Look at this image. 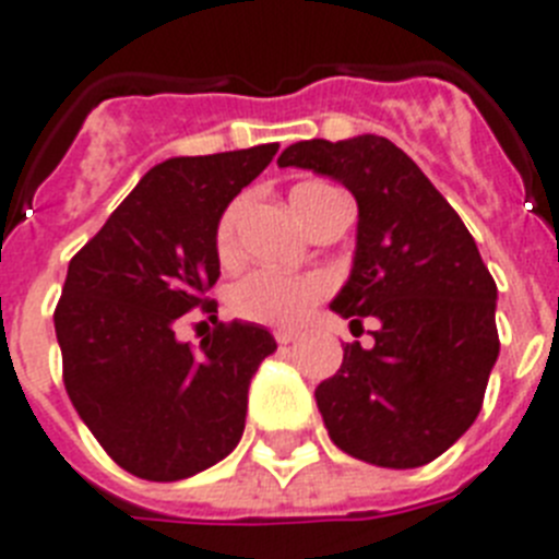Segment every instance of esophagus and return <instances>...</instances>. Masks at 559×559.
<instances>
[{
    "label": "esophagus",
    "mask_w": 559,
    "mask_h": 559,
    "mask_svg": "<svg viewBox=\"0 0 559 559\" xmlns=\"http://www.w3.org/2000/svg\"><path fill=\"white\" fill-rule=\"evenodd\" d=\"M295 337H298V332H293V330H278V332H275V341H278L281 346L293 344Z\"/></svg>",
    "instance_id": "1"
}]
</instances>
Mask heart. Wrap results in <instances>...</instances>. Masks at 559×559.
<instances>
[{"instance_id":"b5f03b06","label":"heart","mask_w":559,"mask_h":559,"mask_svg":"<svg viewBox=\"0 0 559 559\" xmlns=\"http://www.w3.org/2000/svg\"><path fill=\"white\" fill-rule=\"evenodd\" d=\"M330 187L307 181L298 185L289 195L293 210L301 222H307V213L312 201L326 192ZM238 218H241V204H229L224 210L222 222L215 227V252L222 261H233L238 252ZM326 295V278L321 275H295V272L281 270H252L243 278H238L229 289V307L233 312L247 321L270 323V326H293L309 312V307L321 301Z\"/></svg>"}]
</instances>
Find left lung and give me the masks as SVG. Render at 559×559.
<instances>
[{
	"label": "left lung",
	"mask_w": 559,
	"mask_h": 559,
	"mask_svg": "<svg viewBox=\"0 0 559 559\" xmlns=\"http://www.w3.org/2000/svg\"><path fill=\"white\" fill-rule=\"evenodd\" d=\"M278 167L335 178L358 201L355 261L330 307L352 326H381L372 349L346 344L318 383L332 443L372 466H426L475 424L500 352L497 284L475 238L383 135L289 144Z\"/></svg>",
	"instance_id": "left-lung-1"
}]
</instances>
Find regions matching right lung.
I'll return each mask as SVG.
<instances>
[{"instance_id":"obj_1","label":"right lung","mask_w":559,"mask_h":559,"mask_svg":"<svg viewBox=\"0 0 559 559\" xmlns=\"http://www.w3.org/2000/svg\"><path fill=\"white\" fill-rule=\"evenodd\" d=\"M278 144L156 164L73 255L56 304L64 389L124 472L170 483L224 461L275 337L218 323L199 349L176 337L190 309L215 312V227Z\"/></svg>"}]
</instances>
